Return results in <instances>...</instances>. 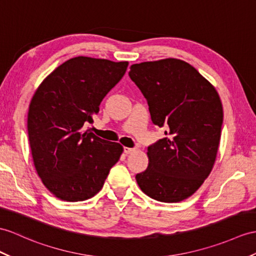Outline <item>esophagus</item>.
<instances>
[{
  "label": "esophagus",
  "mask_w": 256,
  "mask_h": 256,
  "mask_svg": "<svg viewBox=\"0 0 256 256\" xmlns=\"http://www.w3.org/2000/svg\"><path fill=\"white\" fill-rule=\"evenodd\" d=\"M124 152L126 153V154H132L134 152H136V148H127V146H124Z\"/></svg>",
  "instance_id": "1"
}]
</instances>
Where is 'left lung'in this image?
<instances>
[{"mask_svg": "<svg viewBox=\"0 0 256 256\" xmlns=\"http://www.w3.org/2000/svg\"><path fill=\"white\" fill-rule=\"evenodd\" d=\"M129 77L146 98L165 138L148 146V166L136 174L141 190L160 202H180L204 182L220 146L222 105L194 67L177 58L134 64Z\"/></svg>", "mask_w": 256, "mask_h": 256, "instance_id": "obj_1", "label": "left lung"}]
</instances>
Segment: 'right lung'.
Returning <instances> with one entry per match:
<instances>
[{
  "mask_svg": "<svg viewBox=\"0 0 256 256\" xmlns=\"http://www.w3.org/2000/svg\"><path fill=\"white\" fill-rule=\"evenodd\" d=\"M127 67L128 62L78 56L60 65L34 92L27 122L31 154L43 184L60 200L94 196L120 160V143L98 138L86 124L93 122Z\"/></svg>",
  "mask_w": 256,
  "mask_h": 256,
  "instance_id": "1",
  "label": "right lung"
}]
</instances>
